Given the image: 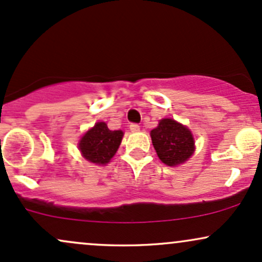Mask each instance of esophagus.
Listing matches in <instances>:
<instances>
[{
    "instance_id": "esophagus-1",
    "label": "esophagus",
    "mask_w": 262,
    "mask_h": 262,
    "mask_svg": "<svg viewBox=\"0 0 262 262\" xmlns=\"http://www.w3.org/2000/svg\"><path fill=\"white\" fill-rule=\"evenodd\" d=\"M129 129H130L133 133H137V132L140 130V125L137 124V123H132V124L129 125Z\"/></svg>"
}]
</instances>
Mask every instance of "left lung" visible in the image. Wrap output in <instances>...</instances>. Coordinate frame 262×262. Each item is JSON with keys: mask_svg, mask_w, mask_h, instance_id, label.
<instances>
[{"mask_svg": "<svg viewBox=\"0 0 262 262\" xmlns=\"http://www.w3.org/2000/svg\"><path fill=\"white\" fill-rule=\"evenodd\" d=\"M150 135L156 154L167 166L182 164L193 154L194 140L191 132L173 119H161Z\"/></svg>", "mask_w": 262, "mask_h": 262, "instance_id": "1", "label": "left lung"}]
</instances>
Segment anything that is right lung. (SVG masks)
I'll use <instances>...</instances> for the list:
<instances>
[{
	"label": "right lung",
	"instance_id": "add662e5",
	"mask_svg": "<svg viewBox=\"0 0 262 262\" xmlns=\"http://www.w3.org/2000/svg\"><path fill=\"white\" fill-rule=\"evenodd\" d=\"M122 138V130H110L106 123L98 122L81 138L79 148L87 161L104 165L116 154Z\"/></svg>",
	"mask_w": 262,
	"mask_h": 262
}]
</instances>
